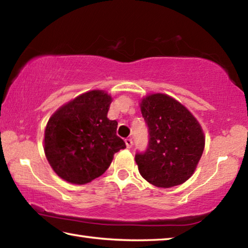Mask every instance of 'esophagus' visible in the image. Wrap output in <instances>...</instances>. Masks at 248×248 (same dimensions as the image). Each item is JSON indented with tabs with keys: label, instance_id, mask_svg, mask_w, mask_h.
I'll return each mask as SVG.
<instances>
[{
	"label": "esophagus",
	"instance_id": "obj_1",
	"mask_svg": "<svg viewBox=\"0 0 248 248\" xmlns=\"http://www.w3.org/2000/svg\"><path fill=\"white\" fill-rule=\"evenodd\" d=\"M124 142H125V145H127V148H128V149H131V148H132V145H133V141H132L131 138H130V139H125V140H124Z\"/></svg>",
	"mask_w": 248,
	"mask_h": 248
}]
</instances>
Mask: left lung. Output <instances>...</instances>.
I'll list each match as a JSON object with an SVG mask.
<instances>
[{
    "label": "left lung",
    "instance_id": "8db88e82",
    "mask_svg": "<svg viewBox=\"0 0 248 248\" xmlns=\"http://www.w3.org/2000/svg\"><path fill=\"white\" fill-rule=\"evenodd\" d=\"M148 124L149 143L136 153L142 177L156 187L170 188L186 182L204 149L200 124L188 109L165 94H152L141 102Z\"/></svg>",
    "mask_w": 248,
    "mask_h": 248
}]
</instances>
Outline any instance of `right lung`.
Wrapping results in <instances>:
<instances>
[{
    "instance_id": "obj_1",
    "label": "right lung",
    "mask_w": 248,
    "mask_h": 248,
    "mask_svg": "<svg viewBox=\"0 0 248 248\" xmlns=\"http://www.w3.org/2000/svg\"><path fill=\"white\" fill-rule=\"evenodd\" d=\"M111 96L91 91L54 112L45 130V154L58 176L83 185L103 175L114 154L125 148L117 136L116 120L107 112Z\"/></svg>"
}]
</instances>
